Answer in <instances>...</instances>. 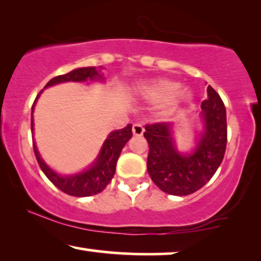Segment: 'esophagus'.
I'll return each mask as SVG.
<instances>
[{"label": "esophagus", "mask_w": 261, "mask_h": 261, "mask_svg": "<svg viewBox=\"0 0 261 261\" xmlns=\"http://www.w3.org/2000/svg\"><path fill=\"white\" fill-rule=\"evenodd\" d=\"M133 133H134L135 136L141 137L142 135H143V133H144V127L142 126L141 124H134V126H133Z\"/></svg>", "instance_id": "obj_1"}]
</instances>
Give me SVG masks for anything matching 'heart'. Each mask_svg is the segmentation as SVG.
<instances>
[{
    "label": "heart",
    "instance_id": "b5f03b06",
    "mask_svg": "<svg viewBox=\"0 0 261 261\" xmlns=\"http://www.w3.org/2000/svg\"><path fill=\"white\" fill-rule=\"evenodd\" d=\"M179 83L173 80L156 79L140 83L136 92L147 101L159 102L160 112L168 116L191 99L190 92L179 90Z\"/></svg>",
    "mask_w": 261,
    "mask_h": 261
}]
</instances>
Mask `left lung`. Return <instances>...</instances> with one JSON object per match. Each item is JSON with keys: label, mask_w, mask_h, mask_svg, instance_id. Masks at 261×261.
<instances>
[{"label": "left lung", "mask_w": 261, "mask_h": 261, "mask_svg": "<svg viewBox=\"0 0 261 261\" xmlns=\"http://www.w3.org/2000/svg\"><path fill=\"white\" fill-rule=\"evenodd\" d=\"M203 133L192 152L181 154L175 147L172 123L145 125L149 144L148 173L155 185L173 196H187L201 189L220 167L227 147V113L221 96L207 87L201 102Z\"/></svg>", "instance_id": "left-lung-1"}]
</instances>
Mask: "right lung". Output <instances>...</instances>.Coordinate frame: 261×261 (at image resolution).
I'll use <instances>...</instances> for the list:
<instances>
[{"mask_svg": "<svg viewBox=\"0 0 261 261\" xmlns=\"http://www.w3.org/2000/svg\"><path fill=\"white\" fill-rule=\"evenodd\" d=\"M101 68V67H100ZM86 81H103L101 71L98 70L95 67L88 68H79L75 69L65 75L56 76L51 79L46 83L47 87L58 85V83L64 82H86ZM43 90L34 100L32 106V118H31V130L33 133V110L36 105L37 99L39 98ZM133 124H127L126 127L120 128V130L112 131L103 142L98 158L95 161L90 165L88 168L83 172L76 173V174L62 175L56 173L54 169L48 167L38 151L36 142L33 141V149L36 154L37 161L39 163L41 171L47 176V179L54 184V185L60 189L62 192L74 197H88L94 196L105 190V187L109 185L112 180L114 173H116V166L118 158H119L124 145L127 143V141L133 137Z\"/></svg>", "mask_w": 261, "mask_h": 261, "instance_id": "1", "label": "right lung"}]
</instances>
